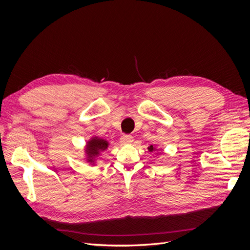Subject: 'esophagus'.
Here are the masks:
<instances>
[{
    "instance_id": "1",
    "label": "esophagus",
    "mask_w": 250,
    "mask_h": 250,
    "mask_svg": "<svg viewBox=\"0 0 250 250\" xmlns=\"http://www.w3.org/2000/svg\"><path fill=\"white\" fill-rule=\"evenodd\" d=\"M121 142L123 144H130L133 142V138L129 134H124L122 135V138H121Z\"/></svg>"
}]
</instances>
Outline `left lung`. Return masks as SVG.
Wrapping results in <instances>:
<instances>
[{
	"label": "left lung",
	"instance_id": "left-lung-1",
	"mask_svg": "<svg viewBox=\"0 0 250 250\" xmlns=\"http://www.w3.org/2000/svg\"><path fill=\"white\" fill-rule=\"evenodd\" d=\"M148 150L150 151V152H153V151H157L158 149H157L156 147H154V146H152V145H151L150 147H148Z\"/></svg>",
	"mask_w": 250,
	"mask_h": 250
}]
</instances>
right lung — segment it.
Wrapping results in <instances>:
<instances>
[{"label": "right lung", "mask_w": 250, "mask_h": 250, "mask_svg": "<svg viewBox=\"0 0 250 250\" xmlns=\"http://www.w3.org/2000/svg\"><path fill=\"white\" fill-rule=\"evenodd\" d=\"M109 143L99 137H92L90 138L84 147V156H85V161L88 163L90 166H95L97 164L98 157L100 156V154L103 152V151L106 150L108 148Z\"/></svg>", "instance_id": "obj_1"}]
</instances>
